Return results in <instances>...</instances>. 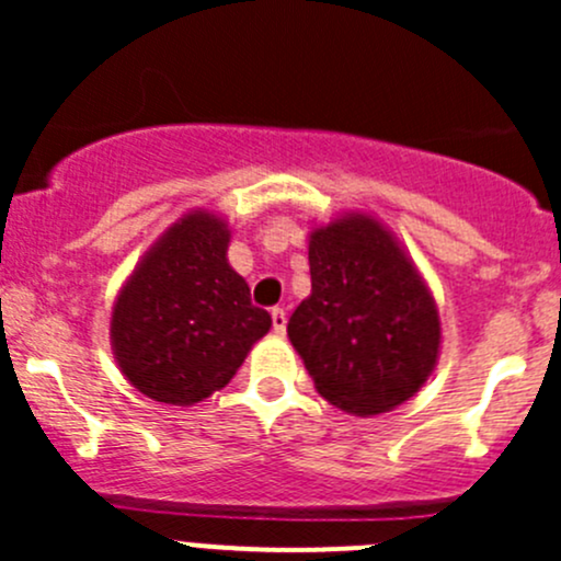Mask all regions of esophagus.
Wrapping results in <instances>:
<instances>
[{
    "mask_svg": "<svg viewBox=\"0 0 561 561\" xmlns=\"http://www.w3.org/2000/svg\"><path fill=\"white\" fill-rule=\"evenodd\" d=\"M271 322H274L276 333H285V328H287V312H285V309H282V307L271 309Z\"/></svg>",
    "mask_w": 561,
    "mask_h": 561,
    "instance_id": "obj_1",
    "label": "esophagus"
}]
</instances>
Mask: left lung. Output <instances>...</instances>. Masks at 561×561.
Wrapping results in <instances>:
<instances>
[{"mask_svg":"<svg viewBox=\"0 0 561 561\" xmlns=\"http://www.w3.org/2000/svg\"><path fill=\"white\" fill-rule=\"evenodd\" d=\"M312 296L287 322L314 388L353 415L410 399L439 353L434 298L380 222L344 217L309 241Z\"/></svg>","mask_w":561,"mask_h":561,"instance_id":"obj_1","label":"left lung"}]
</instances>
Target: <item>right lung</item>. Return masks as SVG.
<instances>
[{
	"label": "right lung",
	"mask_w": 561,
	"mask_h": 561,
	"mask_svg": "<svg viewBox=\"0 0 561 561\" xmlns=\"http://www.w3.org/2000/svg\"><path fill=\"white\" fill-rule=\"evenodd\" d=\"M230 233L214 214H190L129 276L113 307V353L140 393L195 404L225 388L271 328L228 263Z\"/></svg>",
	"instance_id": "right-lung-1"
}]
</instances>
